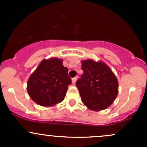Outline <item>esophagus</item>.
I'll return each instance as SVG.
<instances>
[{
	"label": "esophagus",
	"instance_id": "34e87169",
	"mask_svg": "<svg viewBox=\"0 0 147 147\" xmlns=\"http://www.w3.org/2000/svg\"><path fill=\"white\" fill-rule=\"evenodd\" d=\"M77 80H78V77H75V78H72V84H75V82H76Z\"/></svg>",
	"mask_w": 147,
	"mask_h": 147
}]
</instances>
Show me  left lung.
I'll return each instance as SVG.
<instances>
[{"instance_id":"left-lung-1","label":"left lung","mask_w":147,"mask_h":147,"mask_svg":"<svg viewBox=\"0 0 147 147\" xmlns=\"http://www.w3.org/2000/svg\"><path fill=\"white\" fill-rule=\"evenodd\" d=\"M83 74L78 80L82 102L93 111L109 107L118 94V81L110 68L103 62L92 60L82 61Z\"/></svg>"}]
</instances>
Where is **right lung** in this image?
Listing matches in <instances>:
<instances>
[{"label":"right lung","mask_w":147,"mask_h":147,"mask_svg":"<svg viewBox=\"0 0 147 147\" xmlns=\"http://www.w3.org/2000/svg\"><path fill=\"white\" fill-rule=\"evenodd\" d=\"M71 83L63 60L54 57L41 62L28 79L27 90L30 98L38 105L50 107L64 100Z\"/></svg>","instance_id":"add662e5"}]
</instances>
